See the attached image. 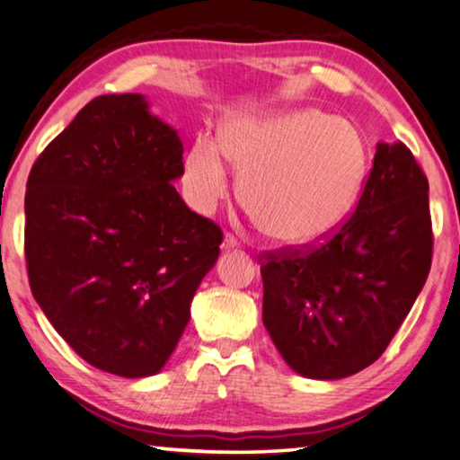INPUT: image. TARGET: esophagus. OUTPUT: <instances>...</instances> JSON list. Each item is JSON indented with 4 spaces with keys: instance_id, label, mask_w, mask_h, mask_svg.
Instances as JSON below:
<instances>
[{
    "instance_id": "esophagus-1",
    "label": "esophagus",
    "mask_w": 460,
    "mask_h": 460,
    "mask_svg": "<svg viewBox=\"0 0 460 460\" xmlns=\"http://www.w3.org/2000/svg\"><path fill=\"white\" fill-rule=\"evenodd\" d=\"M238 244H241V241H238V238H236L234 234H230V232H228V234L224 236V243H222V246H224L226 251H230V249H236Z\"/></svg>"
}]
</instances>
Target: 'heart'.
I'll use <instances>...</instances> for the list:
<instances>
[{
	"instance_id": "b5f03b06",
	"label": "heart",
	"mask_w": 460,
	"mask_h": 460,
	"mask_svg": "<svg viewBox=\"0 0 460 460\" xmlns=\"http://www.w3.org/2000/svg\"><path fill=\"white\" fill-rule=\"evenodd\" d=\"M241 176V197L259 230L279 244L311 246L350 217L369 172L365 138L323 111L234 118L222 147L199 137L186 155L184 181L201 208L228 195L226 158Z\"/></svg>"
}]
</instances>
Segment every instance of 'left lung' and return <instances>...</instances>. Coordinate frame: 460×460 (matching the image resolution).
I'll return each instance as SVG.
<instances>
[{"label":"left lung","instance_id":"1","mask_svg":"<svg viewBox=\"0 0 460 460\" xmlns=\"http://www.w3.org/2000/svg\"><path fill=\"white\" fill-rule=\"evenodd\" d=\"M428 190L407 145L379 143L334 234L263 252V325L296 374L341 379L382 357L431 268Z\"/></svg>","mask_w":460,"mask_h":460}]
</instances>
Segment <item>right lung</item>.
Instances as JSON below:
<instances>
[{
	"label": "right lung",
	"instance_id": "obj_1",
	"mask_svg": "<svg viewBox=\"0 0 460 460\" xmlns=\"http://www.w3.org/2000/svg\"><path fill=\"white\" fill-rule=\"evenodd\" d=\"M182 141L135 93L102 95L45 147L24 197L32 296L93 367L157 374L224 232L186 208Z\"/></svg>",
	"mask_w": 460,
	"mask_h": 460
}]
</instances>
